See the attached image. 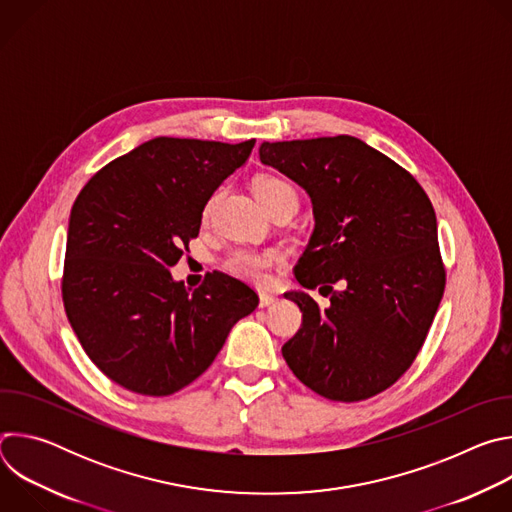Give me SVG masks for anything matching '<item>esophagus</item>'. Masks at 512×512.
I'll return each instance as SVG.
<instances>
[{"mask_svg":"<svg viewBox=\"0 0 512 512\" xmlns=\"http://www.w3.org/2000/svg\"><path fill=\"white\" fill-rule=\"evenodd\" d=\"M275 302H277V296H273V294H267V291H261V294H259V306H261V308L273 306Z\"/></svg>","mask_w":512,"mask_h":512,"instance_id":"1","label":"esophagus"}]
</instances>
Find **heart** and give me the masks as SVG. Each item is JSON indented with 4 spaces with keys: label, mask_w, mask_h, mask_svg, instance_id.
Wrapping results in <instances>:
<instances>
[{
    "label": "heart",
    "mask_w": 512,
    "mask_h": 512,
    "mask_svg": "<svg viewBox=\"0 0 512 512\" xmlns=\"http://www.w3.org/2000/svg\"><path fill=\"white\" fill-rule=\"evenodd\" d=\"M253 190L257 194V198L261 200L263 206H267L271 200H275L279 194L294 190L285 180L277 178V176H257L253 180ZM214 206V198L208 200V204L204 206V218L210 214ZM283 261V253L277 249H251V247H237L233 249L225 261L223 267L245 281L251 283H265L269 279V271L279 265Z\"/></svg>",
    "instance_id": "obj_1"
}]
</instances>
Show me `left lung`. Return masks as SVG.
<instances>
[{
    "instance_id": "8db88e82",
    "label": "left lung",
    "mask_w": 512,
    "mask_h": 512,
    "mask_svg": "<svg viewBox=\"0 0 512 512\" xmlns=\"http://www.w3.org/2000/svg\"><path fill=\"white\" fill-rule=\"evenodd\" d=\"M259 158L308 192L316 221L294 271L304 291L285 294L302 328L281 354L314 393L369 399L411 367L444 296L433 206L407 170L350 135L263 141ZM316 286L326 309L307 294Z\"/></svg>"
}]
</instances>
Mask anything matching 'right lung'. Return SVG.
<instances>
[{
    "instance_id": "add662e5",
    "label": "right lung",
    "mask_w": 512,
    "mask_h": 512,
    "mask_svg": "<svg viewBox=\"0 0 512 512\" xmlns=\"http://www.w3.org/2000/svg\"><path fill=\"white\" fill-rule=\"evenodd\" d=\"M253 145L156 137L99 170L72 204L64 310L89 358L123 389H184L257 308L255 291L231 275L214 271L190 294L170 273Z\"/></svg>"
}]
</instances>
